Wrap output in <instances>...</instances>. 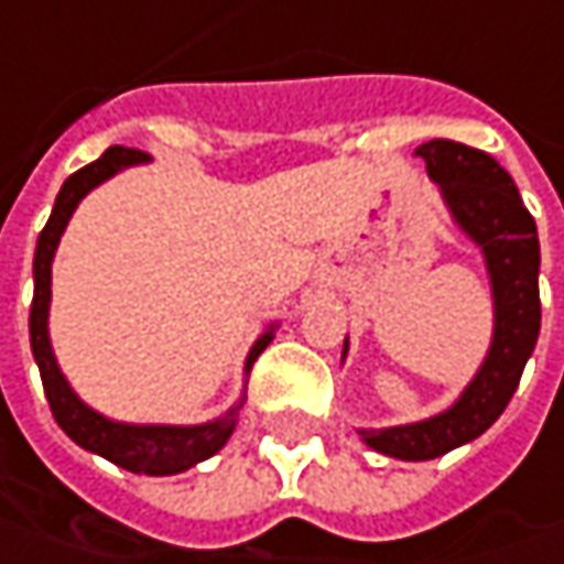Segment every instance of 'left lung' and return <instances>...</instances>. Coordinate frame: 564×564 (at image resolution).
I'll use <instances>...</instances> for the list:
<instances>
[{
  "label": "left lung",
  "instance_id": "obj_1",
  "mask_svg": "<svg viewBox=\"0 0 564 564\" xmlns=\"http://www.w3.org/2000/svg\"><path fill=\"white\" fill-rule=\"evenodd\" d=\"M415 152L427 162L458 227L484 249L496 327L487 361L453 409L405 427L359 431L371 449L402 462H427L480 437L506 412L540 334V240L509 171L494 155L456 140H427Z\"/></svg>",
  "mask_w": 564,
  "mask_h": 564
}]
</instances>
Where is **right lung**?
Masks as SVG:
<instances>
[{
	"instance_id": "obj_1",
	"label": "right lung",
	"mask_w": 564,
	"mask_h": 564,
	"mask_svg": "<svg viewBox=\"0 0 564 564\" xmlns=\"http://www.w3.org/2000/svg\"><path fill=\"white\" fill-rule=\"evenodd\" d=\"M149 159L147 152L127 147L106 149L96 162L87 167L74 171L68 181L62 184L58 196H55V208H52L50 221L43 227L40 240H36V256H33V302H30V346H33V359L40 365V378H43V390L50 399V409L58 427L68 434L77 446H84L96 456L108 458L115 465H121L127 471L137 475H177L193 468L196 462L215 456L221 449L227 437L234 434L237 424V409H230L227 415L218 421H208L199 427H165V424H118L108 421L99 412H93L80 399L74 397L68 380L62 378L55 356L50 346V281H52V256L55 246L62 240V230L68 227V218L74 215L77 203L87 196L96 184L108 181L111 174H118L121 167L137 165ZM271 343V330L259 337L252 346L246 368H252L256 356Z\"/></svg>"
}]
</instances>
